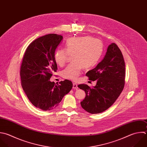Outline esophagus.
I'll return each mask as SVG.
<instances>
[{
	"instance_id": "1",
	"label": "esophagus",
	"mask_w": 147,
	"mask_h": 147,
	"mask_svg": "<svg viewBox=\"0 0 147 147\" xmlns=\"http://www.w3.org/2000/svg\"><path fill=\"white\" fill-rule=\"evenodd\" d=\"M73 89H78V85L76 83H73Z\"/></svg>"
}]
</instances>
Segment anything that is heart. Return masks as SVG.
<instances>
[{
	"mask_svg": "<svg viewBox=\"0 0 147 147\" xmlns=\"http://www.w3.org/2000/svg\"><path fill=\"white\" fill-rule=\"evenodd\" d=\"M103 53V44L98 39L91 37H73L65 44V49H59L55 53L57 65L63 66L69 55H72V64L68 65L62 72L63 78L76 80L83 68L94 67L100 59Z\"/></svg>",
	"mask_w": 147,
	"mask_h": 147,
	"instance_id": "1",
	"label": "heart"
}]
</instances>
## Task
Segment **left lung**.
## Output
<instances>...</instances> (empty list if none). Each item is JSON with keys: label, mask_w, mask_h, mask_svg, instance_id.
<instances>
[{"label": "left lung", "mask_w": 147, "mask_h": 147, "mask_svg": "<svg viewBox=\"0 0 147 147\" xmlns=\"http://www.w3.org/2000/svg\"><path fill=\"white\" fill-rule=\"evenodd\" d=\"M86 75L90 80H96V84L93 88L84 84L78 86L86 92L80 105L91 114L100 113L115 102L124 87L125 65L118 46L109 45L103 59Z\"/></svg>", "instance_id": "left-lung-1"}]
</instances>
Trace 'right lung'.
Masks as SVG:
<instances>
[{
    "mask_svg": "<svg viewBox=\"0 0 147 147\" xmlns=\"http://www.w3.org/2000/svg\"><path fill=\"white\" fill-rule=\"evenodd\" d=\"M63 38L61 35L49 34L35 40L27 48L21 66L24 92L35 107L44 111L57 107L73 86L67 79L60 84L49 80L57 69L55 53Z\"/></svg>",
    "mask_w": 147,
    "mask_h": 147,
    "instance_id": "1",
    "label": "right lung"
}]
</instances>
